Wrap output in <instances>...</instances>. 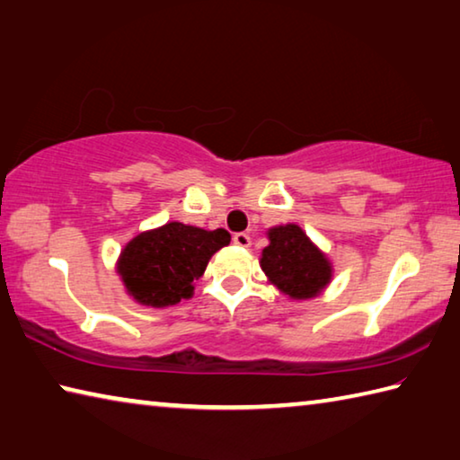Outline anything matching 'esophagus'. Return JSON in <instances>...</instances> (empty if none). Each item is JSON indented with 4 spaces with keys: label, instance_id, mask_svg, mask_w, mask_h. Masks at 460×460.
<instances>
[{
    "label": "esophagus",
    "instance_id": "esophagus-1",
    "mask_svg": "<svg viewBox=\"0 0 460 460\" xmlns=\"http://www.w3.org/2000/svg\"><path fill=\"white\" fill-rule=\"evenodd\" d=\"M233 243H235L237 247H249L252 239H249L247 233H235V235H233Z\"/></svg>",
    "mask_w": 460,
    "mask_h": 460
}]
</instances>
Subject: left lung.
<instances>
[{
	"label": "left lung",
	"instance_id": "obj_1",
	"mask_svg": "<svg viewBox=\"0 0 460 460\" xmlns=\"http://www.w3.org/2000/svg\"><path fill=\"white\" fill-rule=\"evenodd\" d=\"M270 243L261 249L260 266L268 282L290 300H310L332 279V263L296 223L268 229Z\"/></svg>",
	"mask_w": 460,
	"mask_h": 460
}]
</instances>
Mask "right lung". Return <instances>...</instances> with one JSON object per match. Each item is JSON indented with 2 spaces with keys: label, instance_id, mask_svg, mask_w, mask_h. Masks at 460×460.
Segmentation results:
<instances>
[{
  "label": "right lung",
  "instance_id": "add662e5",
  "mask_svg": "<svg viewBox=\"0 0 460 460\" xmlns=\"http://www.w3.org/2000/svg\"><path fill=\"white\" fill-rule=\"evenodd\" d=\"M225 229L207 231L170 221L158 229L142 231L123 245L115 271L137 305L174 306L194 294V282L221 247L229 245Z\"/></svg>",
  "mask_w": 460,
  "mask_h": 460
}]
</instances>
